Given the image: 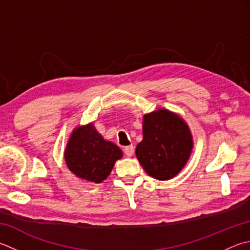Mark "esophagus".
Returning <instances> with one entry per match:
<instances>
[{
  "label": "esophagus",
  "mask_w": 250,
  "mask_h": 250,
  "mask_svg": "<svg viewBox=\"0 0 250 250\" xmlns=\"http://www.w3.org/2000/svg\"><path fill=\"white\" fill-rule=\"evenodd\" d=\"M124 151H125V154L126 156H132L133 155V153H134V147H133V145H129V146H125V148H124Z\"/></svg>",
  "instance_id": "1"
}]
</instances>
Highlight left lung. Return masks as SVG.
<instances>
[{"instance_id": "8db88e82", "label": "left lung", "mask_w": 250, "mask_h": 250, "mask_svg": "<svg viewBox=\"0 0 250 250\" xmlns=\"http://www.w3.org/2000/svg\"><path fill=\"white\" fill-rule=\"evenodd\" d=\"M143 140L135 155L148 176L168 180L187 164L193 148L189 125L176 112L160 108L143 116Z\"/></svg>"}]
</instances>
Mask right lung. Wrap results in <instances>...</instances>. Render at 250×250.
Instances as JSON below:
<instances>
[{
  "mask_svg": "<svg viewBox=\"0 0 250 250\" xmlns=\"http://www.w3.org/2000/svg\"><path fill=\"white\" fill-rule=\"evenodd\" d=\"M122 155L121 149L104 139L93 122L74 128L64 148L67 168L80 179L90 184L106 180L116 161Z\"/></svg>",
  "mask_w": 250,
  "mask_h": 250,
  "instance_id": "obj_1",
  "label": "right lung"
}]
</instances>
